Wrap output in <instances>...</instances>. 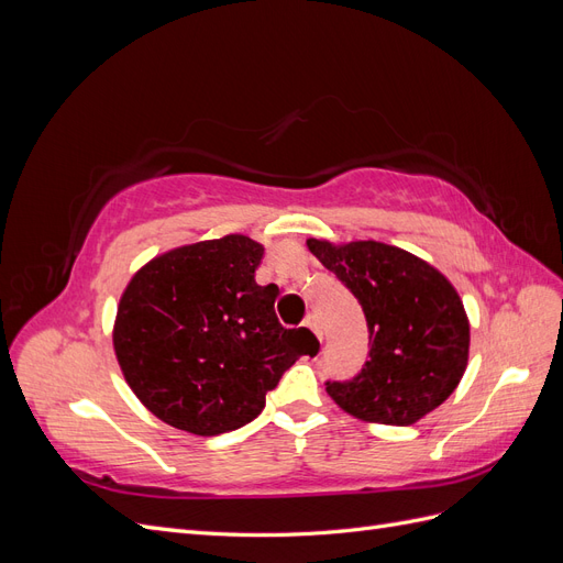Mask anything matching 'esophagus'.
I'll use <instances>...</instances> for the list:
<instances>
[{"instance_id":"34e87169","label":"esophagus","mask_w":563,"mask_h":563,"mask_svg":"<svg viewBox=\"0 0 563 563\" xmlns=\"http://www.w3.org/2000/svg\"><path fill=\"white\" fill-rule=\"evenodd\" d=\"M302 327L305 329H310L317 338H319V343H321V331H319V327H317V319L310 314V317H305V321H302Z\"/></svg>"}]
</instances>
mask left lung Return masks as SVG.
<instances>
[{"instance_id":"1","label":"left lung","mask_w":563,"mask_h":563,"mask_svg":"<svg viewBox=\"0 0 563 563\" xmlns=\"http://www.w3.org/2000/svg\"><path fill=\"white\" fill-rule=\"evenodd\" d=\"M317 261L360 300L368 362L329 397L364 422L413 424L444 404L467 368L470 319L437 267L383 242L308 240Z\"/></svg>"}]
</instances>
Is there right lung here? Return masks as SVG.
Instances as JSON below:
<instances>
[{
	"label": "right lung",
	"mask_w": 563,
	"mask_h": 563,
	"mask_svg": "<svg viewBox=\"0 0 563 563\" xmlns=\"http://www.w3.org/2000/svg\"><path fill=\"white\" fill-rule=\"evenodd\" d=\"M263 253L246 234L176 246L135 272L119 298V368L172 428L197 437L242 428L302 354L296 329L275 314L279 288L255 284Z\"/></svg>",
	"instance_id": "right-lung-1"
}]
</instances>
